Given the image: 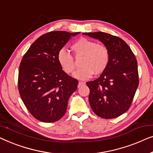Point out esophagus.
Instances as JSON below:
<instances>
[{
    "label": "esophagus",
    "mask_w": 153,
    "mask_h": 153,
    "mask_svg": "<svg viewBox=\"0 0 153 153\" xmlns=\"http://www.w3.org/2000/svg\"><path fill=\"white\" fill-rule=\"evenodd\" d=\"M85 85V82H79L77 87H82V86H83V85Z\"/></svg>",
    "instance_id": "1"
}]
</instances>
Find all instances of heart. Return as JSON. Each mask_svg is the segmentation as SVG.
Listing matches in <instances>:
<instances>
[{"mask_svg": "<svg viewBox=\"0 0 153 153\" xmlns=\"http://www.w3.org/2000/svg\"><path fill=\"white\" fill-rule=\"evenodd\" d=\"M71 49L76 59L82 56L80 62L82 67L74 74V77L77 79H87L94 74H102L109 65L110 53L108 48L104 44L81 38L72 45ZM57 61L64 71L68 74H72L76 67L74 57L64 48L58 52Z\"/></svg>", "mask_w": 153, "mask_h": 153, "instance_id": "obj_1", "label": "heart"}]
</instances>
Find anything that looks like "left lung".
<instances>
[{"mask_svg":"<svg viewBox=\"0 0 153 153\" xmlns=\"http://www.w3.org/2000/svg\"><path fill=\"white\" fill-rule=\"evenodd\" d=\"M109 51V65L100 77L87 82L89 101L94 112L103 119H114L130 108L139 85L137 59L122 39L102 32L85 33Z\"/></svg>","mask_w":153,"mask_h":153,"instance_id":"8db88e82","label":"left lung"}]
</instances>
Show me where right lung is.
Wrapping results in <instances>:
<instances>
[{
	"label": "right lung",
	"instance_id": "1",
	"mask_svg": "<svg viewBox=\"0 0 153 153\" xmlns=\"http://www.w3.org/2000/svg\"><path fill=\"white\" fill-rule=\"evenodd\" d=\"M79 33L52 31L39 36L23 55L18 87L23 103L33 117L44 123L62 119L78 81L62 70L57 53Z\"/></svg>",
	"mask_w": 153,
	"mask_h": 153
}]
</instances>
